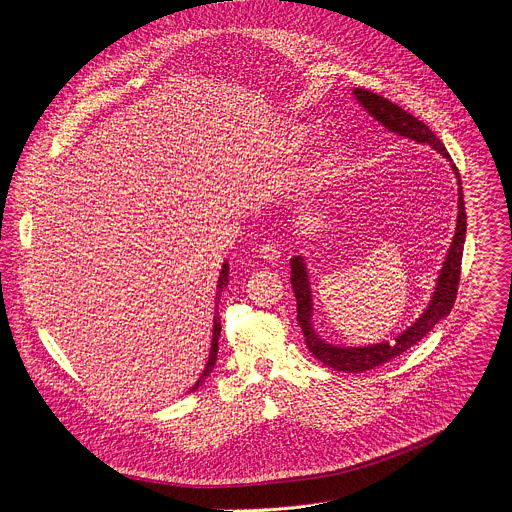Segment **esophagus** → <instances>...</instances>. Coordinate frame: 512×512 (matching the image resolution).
I'll list each match as a JSON object with an SVG mask.
<instances>
[{
  "label": "esophagus",
  "mask_w": 512,
  "mask_h": 512,
  "mask_svg": "<svg viewBox=\"0 0 512 512\" xmlns=\"http://www.w3.org/2000/svg\"><path fill=\"white\" fill-rule=\"evenodd\" d=\"M259 255L265 261H277L281 257V253H279V249L275 245H261L259 247Z\"/></svg>",
  "instance_id": "34e87169"
}]
</instances>
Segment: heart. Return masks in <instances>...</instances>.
Instances as JSON below:
<instances>
[{"instance_id": "1", "label": "heart", "mask_w": 512, "mask_h": 512, "mask_svg": "<svg viewBox=\"0 0 512 512\" xmlns=\"http://www.w3.org/2000/svg\"><path fill=\"white\" fill-rule=\"evenodd\" d=\"M308 127H304V125H294V127H289L275 143H273V154L275 156H287V154H294V152H298L302 145H304V141L308 139ZM334 162H336V156L334 154H324V156H320L314 164H312V168L308 170V176H306V186L308 188H316V186H320V184H324L330 176H332V172H334Z\"/></svg>"}]
</instances>
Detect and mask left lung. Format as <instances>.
<instances>
[{"label":"left lung","instance_id":"1","mask_svg":"<svg viewBox=\"0 0 512 512\" xmlns=\"http://www.w3.org/2000/svg\"><path fill=\"white\" fill-rule=\"evenodd\" d=\"M356 99L360 105L367 109L377 121H381L389 131H395L399 135L411 137L419 143H429L433 148L440 152L444 158L450 160L448 150L444 148L442 139H437V135L417 117L395 105L393 101L367 91V89H354ZM456 176H458V227L456 235L452 241V247L448 251L444 269L440 273V279H437V287L433 300L425 314L401 336L395 338V342H383L375 346H364V348H340V346H330L322 342L310 324L312 316V300H310V283L306 275L304 261L300 257H294L289 261L291 265V287H294L296 302H298V324L304 332V340L308 350L324 362L326 367L342 373H362V371H371L375 367H381V364L389 362L391 358L407 352L413 344H417L437 322H440L444 316H448L454 308L456 296H458V285H460V273H462V255H464V241H466V206H464V194H462V182L458 168L454 166Z\"/></svg>","mask_w":512,"mask_h":512}]
</instances>
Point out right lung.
<instances>
[{"instance_id": "right-lung-1", "label": "right lung", "mask_w": 512, "mask_h": 512, "mask_svg": "<svg viewBox=\"0 0 512 512\" xmlns=\"http://www.w3.org/2000/svg\"><path fill=\"white\" fill-rule=\"evenodd\" d=\"M227 283H229V263H225V265H223V271H221V275H218V283H216V310H214V330H212L210 356H208V362H206V367H204L202 377L198 379V383H196L190 391H196V389L204 383V379L210 375V371L214 369L216 354H218V336H221V318H218V300H221V294H223V289L227 287Z\"/></svg>"}]
</instances>
